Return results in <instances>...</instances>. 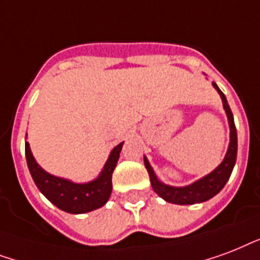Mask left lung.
<instances>
[{"instance_id":"left-lung-1","label":"left lung","mask_w":260,"mask_h":260,"mask_svg":"<svg viewBox=\"0 0 260 260\" xmlns=\"http://www.w3.org/2000/svg\"><path fill=\"white\" fill-rule=\"evenodd\" d=\"M213 85L218 90L222 102H224V108L226 115H228L229 127H231V142H229L228 152L225 156L224 161L221 162L220 166L217 167L216 170L213 171L212 174H209L207 176L202 178L198 182L192 183L190 186L186 187H171L162 184L161 182H158L156 175L153 172L152 167L148 162L146 158H144L145 167L148 170L149 178H150V183H152L153 190L156 191L162 199H166L167 202L176 203V205H192V203L205 202L207 199L213 198L214 195L218 194L224 186L228 182L229 176L232 174L233 167L236 162L237 156V133L236 126H235V120H233V114L229 108V104L226 103V98L225 94L220 90V88L217 86L216 82H213Z\"/></svg>"}]
</instances>
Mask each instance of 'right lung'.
<instances>
[{
  "label": "right lung",
  "instance_id": "1",
  "mask_svg": "<svg viewBox=\"0 0 260 260\" xmlns=\"http://www.w3.org/2000/svg\"><path fill=\"white\" fill-rule=\"evenodd\" d=\"M122 146L123 142L112 149L100 176L86 184H76L47 174L35 161L28 142L25 144V158L32 179L42 194L63 212L81 214L102 207L110 198L112 191V172L115 170Z\"/></svg>",
  "mask_w": 260,
  "mask_h": 260
}]
</instances>
